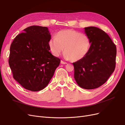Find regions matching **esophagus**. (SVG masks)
<instances>
[{
    "mask_svg": "<svg viewBox=\"0 0 125 125\" xmlns=\"http://www.w3.org/2000/svg\"><path fill=\"white\" fill-rule=\"evenodd\" d=\"M60 62H61V63L62 64H66V63H67L66 62H63V60H61V61H60Z\"/></svg>",
    "mask_w": 125,
    "mask_h": 125,
    "instance_id": "esophagus-1",
    "label": "esophagus"
}]
</instances>
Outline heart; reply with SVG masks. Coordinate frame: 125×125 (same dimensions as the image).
Returning a JSON list of instances; mask_svg holds the SVG:
<instances>
[{
    "label": "heart",
    "mask_w": 125,
    "mask_h": 125,
    "mask_svg": "<svg viewBox=\"0 0 125 125\" xmlns=\"http://www.w3.org/2000/svg\"><path fill=\"white\" fill-rule=\"evenodd\" d=\"M52 52L58 56L65 48L64 56L72 62L79 61L88 54L91 46L89 37L84 34L73 30L58 32L49 42Z\"/></svg>",
    "instance_id": "heart-1"
}]
</instances>
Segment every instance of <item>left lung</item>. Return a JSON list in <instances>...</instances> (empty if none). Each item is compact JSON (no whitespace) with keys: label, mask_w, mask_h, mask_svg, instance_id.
I'll return each instance as SVG.
<instances>
[{"label":"left lung","mask_w":125,"mask_h":125,"mask_svg":"<svg viewBox=\"0 0 125 125\" xmlns=\"http://www.w3.org/2000/svg\"><path fill=\"white\" fill-rule=\"evenodd\" d=\"M91 46L84 58L73 62L74 78L81 88L91 90L104 84L114 71L116 47L103 30L94 26L85 28Z\"/></svg>","instance_id":"left-lung-1"}]
</instances>
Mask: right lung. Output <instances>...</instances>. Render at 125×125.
I'll return each mask as SVG.
<instances>
[{"mask_svg":"<svg viewBox=\"0 0 125 125\" xmlns=\"http://www.w3.org/2000/svg\"><path fill=\"white\" fill-rule=\"evenodd\" d=\"M51 36L47 27L32 25L18 34L10 48L9 65L22 86L36 92L46 87L59 65L49 46Z\"/></svg>","mask_w":125,"mask_h":125,"instance_id":"right-lung-1","label":"right lung"}]
</instances>
